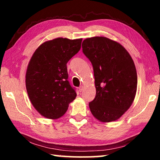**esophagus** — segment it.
Wrapping results in <instances>:
<instances>
[{"label": "esophagus", "mask_w": 160, "mask_h": 160, "mask_svg": "<svg viewBox=\"0 0 160 160\" xmlns=\"http://www.w3.org/2000/svg\"><path fill=\"white\" fill-rule=\"evenodd\" d=\"M83 90H84V86H83V85H81V86L80 87V88H79L80 92H82Z\"/></svg>", "instance_id": "1"}]
</instances>
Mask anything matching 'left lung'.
Returning a JSON list of instances; mask_svg holds the SVG:
<instances>
[{
  "label": "left lung",
  "mask_w": 160,
  "mask_h": 160,
  "mask_svg": "<svg viewBox=\"0 0 160 160\" xmlns=\"http://www.w3.org/2000/svg\"><path fill=\"white\" fill-rule=\"evenodd\" d=\"M82 51L92 64L96 96L92 114L103 123L121 117L134 101L138 77L133 60L122 45L104 37L87 38Z\"/></svg>",
  "instance_id": "8db88e82"
}]
</instances>
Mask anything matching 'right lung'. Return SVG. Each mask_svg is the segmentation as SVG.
<instances>
[{
  "instance_id": "add662e5",
  "label": "right lung",
  "mask_w": 160,
  "mask_h": 160,
  "mask_svg": "<svg viewBox=\"0 0 160 160\" xmlns=\"http://www.w3.org/2000/svg\"><path fill=\"white\" fill-rule=\"evenodd\" d=\"M82 40L58 37L45 42L29 62L27 91L34 109L45 118L63 116L77 96L68 80L67 63L80 51Z\"/></svg>"
}]
</instances>
